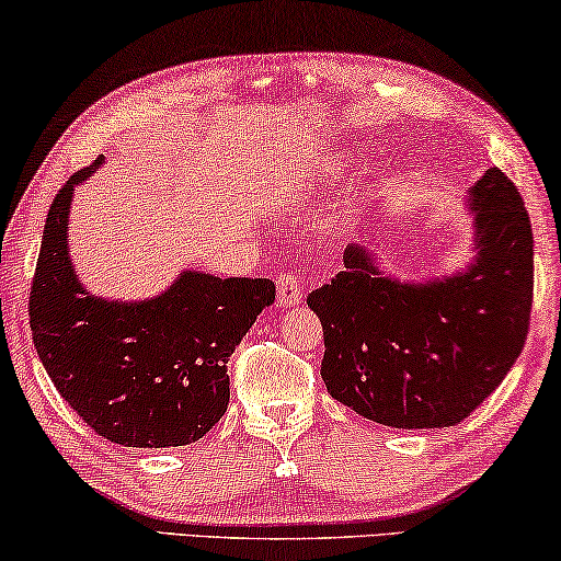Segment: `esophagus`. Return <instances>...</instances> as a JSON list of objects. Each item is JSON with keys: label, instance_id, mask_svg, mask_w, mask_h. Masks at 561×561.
Segmentation results:
<instances>
[{"label": "esophagus", "instance_id": "obj_1", "mask_svg": "<svg viewBox=\"0 0 561 561\" xmlns=\"http://www.w3.org/2000/svg\"><path fill=\"white\" fill-rule=\"evenodd\" d=\"M275 288H278V304L283 309H294L304 301V286L301 280L294 278V275H280L278 280H275Z\"/></svg>", "mask_w": 561, "mask_h": 561}]
</instances>
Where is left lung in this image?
Segmentation results:
<instances>
[{
	"label": "left lung",
	"mask_w": 561,
	"mask_h": 561,
	"mask_svg": "<svg viewBox=\"0 0 561 561\" xmlns=\"http://www.w3.org/2000/svg\"><path fill=\"white\" fill-rule=\"evenodd\" d=\"M472 260L403 280L382 271L373 237L309 294L324 329L329 396L375 424L444 428L470 416L524 350L534 296V234L511 179L488 168L467 191Z\"/></svg>",
	"instance_id": "8db88e82"
}]
</instances>
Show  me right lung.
I'll return each mask as SVG.
<instances>
[{"label":"right lung","mask_w":561,"mask_h":561,"mask_svg":"<svg viewBox=\"0 0 561 561\" xmlns=\"http://www.w3.org/2000/svg\"><path fill=\"white\" fill-rule=\"evenodd\" d=\"M102 163L76 173L50 204L30 294L33 342L53 386L99 436L183 447L225 416L227 359L275 301V286L186 267L142 301L89 294L68 248V214L73 191Z\"/></svg>","instance_id":"add662e5"}]
</instances>
